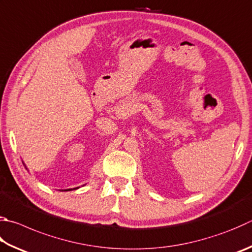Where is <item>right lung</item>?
<instances>
[{
    "mask_svg": "<svg viewBox=\"0 0 252 252\" xmlns=\"http://www.w3.org/2000/svg\"><path fill=\"white\" fill-rule=\"evenodd\" d=\"M79 189V187H76V189H63V191H67V190H72V189Z\"/></svg>",
    "mask_w": 252,
    "mask_h": 252,
    "instance_id": "add662e5",
    "label": "right lung"
}]
</instances>
